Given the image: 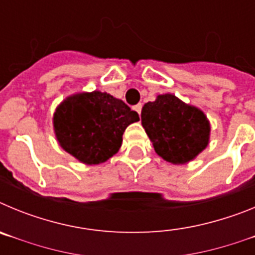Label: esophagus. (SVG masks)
I'll list each match as a JSON object with an SVG mask.
<instances>
[{"label":"esophagus","mask_w":255,"mask_h":255,"mask_svg":"<svg viewBox=\"0 0 255 255\" xmlns=\"http://www.w3.org/2000/svg\"><path fill=\"white\" fill-rule=\"evenodd\" d=\"M141 107H143V105H141V103H138V105H136V106H134V110L136 112H138L139 115H140L141 114Z\"/></svg>","instance_id":"esophagus-1"}]
</instances>
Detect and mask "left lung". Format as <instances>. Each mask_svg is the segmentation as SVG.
I'll list each match as a JSON object with an SVG mask.
<instances>
[{
	"label": "left lung",
	"instance_id": "left-lung-1",
	"mask_svg": "<svg viewBox=\"0 0 255 255\" xmlns=\"http://www.w3.org/2000/svg\"><path fill=\"white\" fill-rule=\"evenodd\" d=\"M141 125L157 154L182 164L194 159L208 145L209 123L204 114L172 94L158 96L141 110Z\"/></svg>",
	"mask_w": 255,
	"mask_h": 255
}]
</instances>
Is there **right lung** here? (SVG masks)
<instances>
[{
  "mask_svg": "<svg viewBox=\"0 0 255 255\" xmlns=\"http://www.w3.org/2000/svg\"><path fill=\"white\" fill-rule=\"evenodd\" d=\"M139 115L111 94L92 92L69 97L57 107L53 125L60 145L87 164H98L117 153L123 134Z\"/></svg>",
  "mask_w": 255,
  "mask_h": 255,
  "instance_id": "add662e5",
  "label": "right lung"
}]
</instances>
